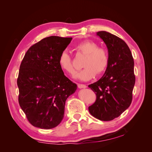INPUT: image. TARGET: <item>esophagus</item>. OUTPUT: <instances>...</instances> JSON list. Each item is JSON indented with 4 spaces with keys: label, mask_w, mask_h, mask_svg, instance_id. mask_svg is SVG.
Instances as JSON below:
<instances>
[{
    "label": "esophagus",
    "mask_w": 152,
    "mask_h": 152,
    "mask_svg": "<svg viewBox=\"0 0 152 152\" xmlns=\"http://www.w3.org/2000/svg\"><path fill=\"white\" fill-rule=\"evenodd\" d=\"M78 87L79 88H86L87 86L85 84H78Z\"/></svg>",
    "instance_id": "1"
}]
</instances>
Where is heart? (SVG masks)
Instances as JSON below:
<instances>
[{"label": "heart", "instance_id": "1", "mask_svg": "<svg viewBox=\"0 0 152 152\" xmlns=\"http://www.w3.org/2000/svg\"><path fill=\"white\" fill-rule=\"evenodd\" d=\"M77 51L85 54L82 67L84 68L76 74V78L82 81H88L94 78L96 73L101 74L106 70L109 64L107 51L98 47L92 41H84L76 46ZM59 65L62 70L72 76L76 72L72 58L66 51H63L59 58Z\"/></svg>", "mask_w": 152, "mask_h": 152}]
</instances>
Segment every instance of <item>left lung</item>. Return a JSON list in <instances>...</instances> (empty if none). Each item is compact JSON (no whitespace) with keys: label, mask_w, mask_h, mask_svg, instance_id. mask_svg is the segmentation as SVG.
Masks as SVG:
<instances>
[{"label":"left lung","mask_w":152,"mask_h":152,"mask_svg":"<svg viewBox=\"0 0 152 152\" xmlns=\"http://www.w3.org/2000/svg\"><path fill=\"white\" fill-rule=\"evenodd\" d=\"M96 35L107 45L109 64L102 78L88 85L96 95L88 110L96 119L109 121L120 116L132 103L134 61L127 43L119 37L104 31Z\"/></svg>","instance_id":"left-lung-1"}]
</instances>
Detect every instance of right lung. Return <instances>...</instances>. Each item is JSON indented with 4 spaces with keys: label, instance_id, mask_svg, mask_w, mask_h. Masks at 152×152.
<instances>
[{
    "label": "right lung",
    "instance_id": "1",
    "mask_svg": "<svg viewBox=\"0 0 152 152\" xmlns=\"http://www.w3.org/2000/svg\"><path fill=\"white\" fill-rule=\"evenodd\" d=\"M72 39L45 37L27 50L20 64L19 102L34 127L50 129L60 124L66 99L76 91L77 85L64 75L58 61Z\"/></svg>",
    "mask_w": 152,
    "mask_h": 152
}]
</instances>
